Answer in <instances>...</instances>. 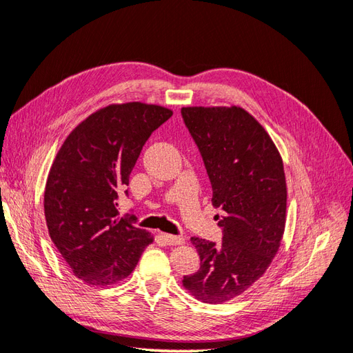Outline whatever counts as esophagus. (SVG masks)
<instances>
[{"label":"esophagus","instance_id":"34e87169","mask_svg":"<svg viewBox=\"0 0 353 353\" xmlns=\"http://www.w3.org/2000/svg\"><path fill=\"white\" fill-rule=\"evenodd\" d=\"M163 239L169 245H176V244H184L185 240L181 236H172V234H163Z\"/></svg>","mask_w":353,"mask_h":353}]
</instances>
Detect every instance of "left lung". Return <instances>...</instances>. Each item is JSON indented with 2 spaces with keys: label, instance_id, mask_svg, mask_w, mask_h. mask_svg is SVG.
I'll list each match as a JSON object with an SVG mask.
<instances>
[{
  "label": "left lung",
  "instance_id": "8db88e82",
  "mask_svg": "<svg viewBox=\"0 0 353 353\" xmlns=\"http://www.w3.org/2000/svg\"><path fill=\"white\" fill-rule=\"evenodd\" d=\"M222 210V243L193 237L200 270L183 285L206 303L240 296L268 270L285 227L287 187L281 156L254 117L237 105L183 108Z\"/></svg>",
  "mask_w": 353,
  "mask_h": 353
}]
</instances>
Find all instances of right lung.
<instances>
[{
    "instance_id": "add662e5",
    "label": "right lung",
    "mask_w": 353,
    "mask_h": 353,
    "mask_svg": "<svg viewBox=\"0 0 353 353\" xmlns=\"http://www.w3.org/2000/svg\"><path fill=\"white\" fill-rule=\"evenodd\" d=\"M170 116L162 105L112 104L81 122L59 150L44 193L47 227L83 283L110 285L126 279L153 241L132 218L119 216L117 199L143 145Z\"/></svg>"
}]
</instances>
